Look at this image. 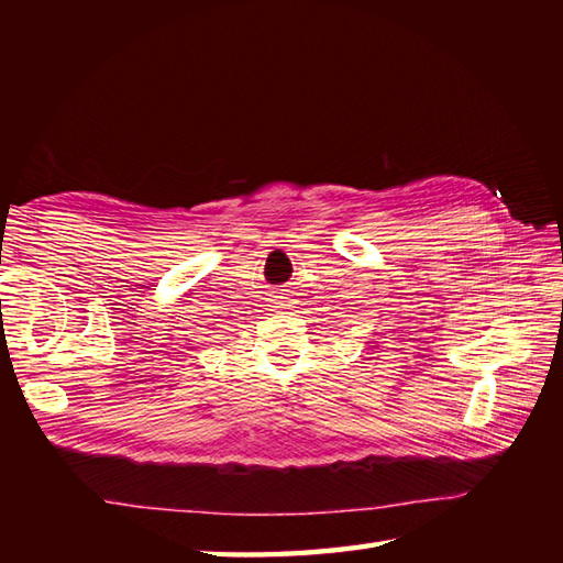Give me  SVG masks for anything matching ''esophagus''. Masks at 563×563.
I'll list each match as a JSON object with an SVG mask.
<instances>
[{
  "mask_svg": "<svg viewBox=\"0 0 563 563\" xmlns=\"http://www.w3.org/2000/svg\"><path fill=\"white\" fill-rule=\"evenodd\" d=\"M273 307H278V309H290V307H292V302H290V297H285V292H280V295H275Z\"/></svg>",
  "mask_w": 563,
  "mask_h": 563,
  "instance_id": "1",
  "label": "esophagus"
}]
</instances>
